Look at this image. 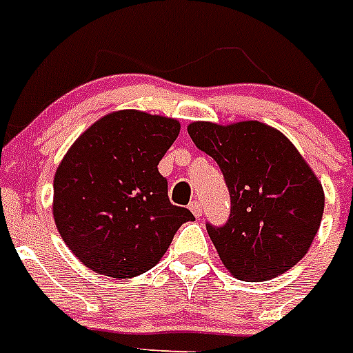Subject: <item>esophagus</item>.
<instances>
[{
  "label": "esophagus",
  "instance_id": "obj_1",
  "mask_svg": "<svg viewBox=\"0 0 353 353\" xmlns=\"http://www.w3.org/2000/svg\"><path fill=\"white\" fill-rule=\"evenodd\" d=\"M190 210H192V214H194V216H196V217H201L203 216V208H201V203H199V201L192 203Z\"/></svg>",
  "mask_w": 353,
  "mask_h": 353
}]
</instances>
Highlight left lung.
I'll return each instance as SVG.
<instances>
[{"label":"left lung","mask_w":353,"mask_h":353,"mask_svg":"<svg viewBox=\"0 0 353 353\" xmlns=\"http://www.w3.org/2000/svg\"><path fill=\"white\" fill-rule=\"evenodd\" d=\"M214 157L230 194V217L206 225L223 265L237 279L268 281L305 257L319 230L325 192L290 139L259 121L188 125Z\"/></svg>","instance_id":"1"}]
</instances>
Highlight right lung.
<instances>
[{
  "mask_svg": "<svg viewBox=\"0 0 353 353\" xmlns=\"http://www.w3.org/2000/svg\"><path fill=\"white\" fill-rule=\"evenodd\" d=\"M179 123L139 110H117L77 137L54 176V221L83 265L128 279L157 265L177 228L194 221L172 205L157 165Z\"/></svg>",
  "mask_w": 353,
  "mask_h": 353,
  "instance_id": "obj_1",
  "label": "right lung"
}]
</instances>
